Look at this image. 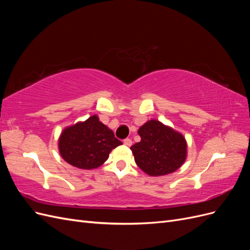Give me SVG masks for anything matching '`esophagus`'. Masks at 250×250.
<instances>
[{"instance_id": "obj_1", "label": "esophagus", "mask_w": 250, "mask_h": 250, "mask_svg": "<svg viewBox=\"0 0 250 250\" xmlns=\"http://www.w3.org/2000/svg\"><path fill=\"white\" fill-rule=\"evenodd\" d=\"M124 145H126V146H128V147H130V146L132 145V141H131L130 139H125V140H124Z\"/></svg>"}]
</instances>
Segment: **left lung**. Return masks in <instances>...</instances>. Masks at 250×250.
Listing matches in <instances>:
<instances>
[{
  "label": "left lung",
  "instance_id": "obj_1",
  "mask_svg": "<svg viewBox=\"0 0 250 250\" xmlns=\"http://www.w3.org/2000/svg\"><path fill=\"white\" fill-rule=\"evenodd\" d=\"M141 141L130 147L134 161L150 176H162L175 172L187 158V141L180 132L150 120L138 131Z\"/></svg>",
  "mask_w": 250,
  "mask_h": 250
}]
</instances>
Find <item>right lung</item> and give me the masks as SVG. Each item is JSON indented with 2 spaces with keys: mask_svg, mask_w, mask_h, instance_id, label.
Masks as SVG:
<instances>
[{
  "mask_svg": "<svg viewBox=\"0 0 250 250\" xmlns=\"http://www.w3.org/2000/svg\"><path fill=\"white\" fill-rule=\"evenodd\" d=\"M122 145L112 130L97 115L64 128L58 140V150L63 160L74 167L90 170L107 161L112 149Z\"/></svg>",
  "mask_w": 250,
  "mask_h": 250,
  "instance_id": "1",
  "label": "right lung"
}]
</instances>
